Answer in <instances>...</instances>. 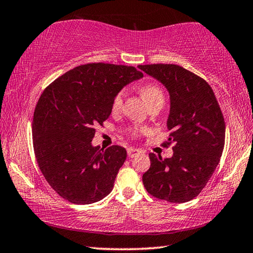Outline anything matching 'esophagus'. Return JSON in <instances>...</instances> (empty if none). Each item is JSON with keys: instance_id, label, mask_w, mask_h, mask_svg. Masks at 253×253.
<instances>
[{"instance_id": "esophagus-1", "label": "esophagus", "mask_w": 253, "mask_h": 253, "mask_svg": "<svg viewBox=\"0 0 253 253\" xmlns=\"http://www.w3.org/2000/svg\"><path fill=\"white\" fill-rule=\"evenodd\" d=\"M137 153H139V151L137 149H134V148H128L127 149V154L129 158H133L134 156H136Z\"/></svg>"}]
</instances>
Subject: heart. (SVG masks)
<instances>
[{"label": "heart", "instance_id": "b5f03b06", "mask_svg": "<svg viewBox=\"0 0 253 253\" xmlns=\"http://www.w3.org/2000/svg\"><path fill=\"white\" fill-rule=\"evenodd\" d=\"M139 93L146 104L149 105V108L154 107V105H160L163 107L165 103V93L163 88L160 87L158 84H154V83H149V84L143 85L141 88H139ZM123 100H124V92L120 90L119 93L116 94L114 97V101H112L111 109L114 112H118L123 105ZM142 129L139 127H129L128 128V133H129L131 136H135L137 135Z\"/></svg>", "mask_w": 253, "mask_h": 253}]
</instances>
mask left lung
<instances>
[{
    "label": "left lung",
    "instance_id": "left-lung-1",
    "mask_svg": "<svg viewBox=\"0 0 253 253\" xmlns=\"http://www.w3.org/2000/svg\"><path fill=\"white\" fill-rule=\"evenodd\" d=\"M141 70L163 83L170 95V130L164 146L171 158L150 153L151 166L143 174L145 190L172 203L198 197L219 164L225 144V120L218 101L205 79L177 65H143Z\"/></svg>",
    "mask_w": 253,
    "mask_h": 253
}]
</instances>
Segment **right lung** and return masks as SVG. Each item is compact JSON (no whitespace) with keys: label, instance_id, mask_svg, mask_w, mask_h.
<instances>
[{"label":"right lung","instance_id":"right-lung-1","mask_svg":"<svg viewBox=\"0 0 253 253\" xmlns=\"http://www.w3.org/2000/svg\"><path fill=\"white\" fill-rule=\"evenodd\" d=\"M143 77L135 67L87 63L67 71L43 90L33 118L36 161L50 186L76 205L110 193L127 157L125 148L93 146L95 127L111 114L116 94Z\"/></svg>","mask_w":253,"mask_h":253}]
</instances>
